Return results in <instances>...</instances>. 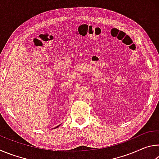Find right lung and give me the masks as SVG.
<instances>
[{
  "instance_id": "right-lung-1",
  "label": "right lung",
  "mask_w": 159,
  "mask_h": 159,
  "mask_svg": "<svg viewBox=\"0 0 159 159\" xmlns=\"http://www.w3.org/2000/svg\"><path fill=\"white\" fill-rule=\"evenodd\" d=\"M59 126H60V125H58V126H57V127H55V128H58V127H59Z\"/></svg>"
}]
</instances>
